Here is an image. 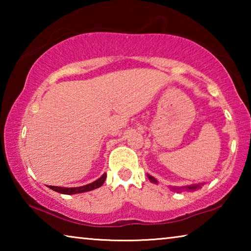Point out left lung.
I'll return each instance as SVG.
<instances>
[{
  "instance_id": "8db88e82",
  "label": "left lung",
  "mask_w": 251,
  "mask_h": 251,
  "mask_svg": "<svg viewBox=\"0 0 251 251\" xmlns=\"http://www.w3.org/2000/svg\"><path fill=\"white\" fill-rule=\"evenodd\" d=\"M148 178H150V180L151 181V182H157V180L155 179L154 177L152 176H150L148 175ZM201 185H193V186H187V187H181V188H179V189H188V190H195V189H198V188H201ZM173 189H175V188H173ZM176 190V189H175Z\"/></svg>"
}]
</instances>
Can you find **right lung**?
<instances>
[{
	"label": "right lung",
	"instance_id": "right-lung-1",
	"mask_svg": "<svg viewBox=\"0 0 251 251\" xmlns=\"http://www.w3.org/2000/svg\"><path fill=\"white\" fill-rule=\"evenodd\" d=\"M106 179V174H104L100 179L95 180L94 182H91V184L85 185L82 187H72V188H64V187H56V186H50V189H53L54 192L61 193V194H65V195H73V194H79V193H85V192H90V190L96 189L100 187L104 184V181Z\"/></svg>",
	"mask_w": 251,
	"mask_h": 251
}]
</instances>
